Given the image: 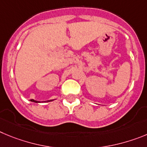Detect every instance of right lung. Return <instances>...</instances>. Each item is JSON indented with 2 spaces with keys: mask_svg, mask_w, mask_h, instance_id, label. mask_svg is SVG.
<instances>
[{
  "mask_svg": "<svg viewBox=\"0 0 147 147\" xmlns=\"http://www.w3.org/2000/svg\"><path fill=\"white\" fill-rule=\"evenodd\" d=\"M51 101H53V100H47V102H51ZM31 102H36V103L40 102L39 101H36V100H31Z\"/></svg>",
  "mask_w": 147,
  "mask_h": 147,
  "instance_id": "1",
  "label": "right lung"
}]
</instances>
